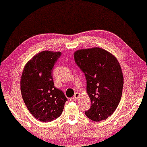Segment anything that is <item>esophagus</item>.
<instances>
[{
  "label": "esophagus",
  "mask_w": 147,
  "mask_h": 147,
  "mask_svg": "<svg viewBox=\"0 0 147 147\" xmlns=\"http://www.w3.org/2000/svg\"><path fill=\"white\" fill-rule=\"evenodd\" d=\"M79 95H80V94L79 93V92H76L75 94V95L73 96V97L71 98V100L72 101H74V102H75V101H77V99H78Z\"/></svg>",
  "instance_id": "esophagus-1"
}]
</instances>
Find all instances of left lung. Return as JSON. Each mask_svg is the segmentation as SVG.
Instances as JSON below:
<instances>
[{
    "label": "left lung",
    "mask_w": 147,
    "mask_h": 147,
    "mask_svg": "<svg viewBox=\"0 0 147 147\" xmlns=\"http://www.w3.org/2000/svg\"><path fill=\"white\" fill-rule=\"evenodd\" d=\"M74 59L86 79L91 101L86 115L94 122L107 119L122 97L124 77L119 62L112 54L99 48L77 50Z\"/></svg>",
    "instance_id": "1"
}]
</instances>
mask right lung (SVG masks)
Masks as SVG:
<instances>
[{"instance_id":"right-lung-1","label":"right lung","mask_w":147,"mask_h":147,"mask_svg":"<svg viewBox=\"0 0 147 147\" xmlns=\"http://www.w3.org/2000/svg\"><path fill=\"white\" fill-rule=\"evenodd\" d=\"M61 52L43 51L25 65L21 79L22 97L27 108L41 122H51L63 112L68 99L55 87L52 68Z\"/></svg>"}]
</instances>
